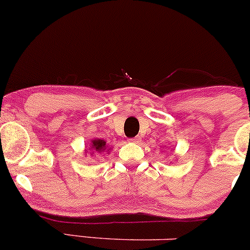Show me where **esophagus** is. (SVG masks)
<instances>
[{
    "label": "esophagus",
    "instance_id": "obj_1",
    "mask_svg": "<svg viewBox=\"0 0 250 250\" xmlns=\"http://www.w3.org/2000/svg\"><path fill=\"white\" fill-rule=\"evenodd\" d=\"M139 140H140V137H134V138L130 139V142H132V143H138Z\"/></svg>",
    "mask_w": 250,
    "mask_h": 250
}]
</instances>
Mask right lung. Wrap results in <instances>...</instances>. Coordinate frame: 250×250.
Returning <instances> with one entry per match:
<instances>
[{
    "label": "right lung",
    "mask_w": 250,
    "mask_h": 250,
    "mask_svg": "<svg viewBox=\"0 0 250 250\" xmlns=\"http://www.w3.org/2000/svg\"><path fill=\"white\" fill-rule=\"evenodd\" d=\"M92 150L91 155H94V153H102V152H108L111 148H107V145H106V142L103 139H93L91 142V148Z\"/></svg>",
    "instance_id": "1"
}]
</instances>
